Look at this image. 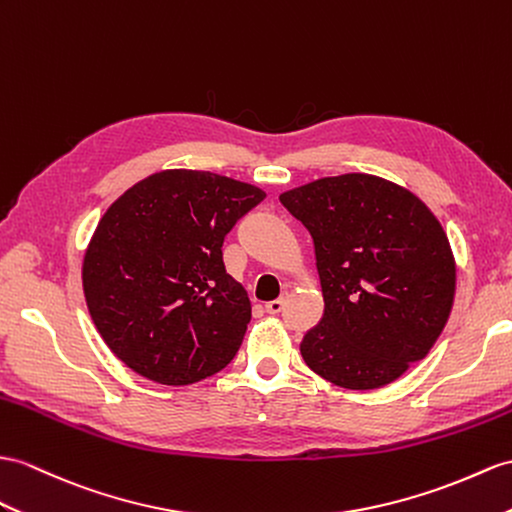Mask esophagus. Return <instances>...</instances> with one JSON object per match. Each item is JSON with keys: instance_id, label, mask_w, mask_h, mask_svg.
<instances>
[{"instance_id": "esophagus-1", "label": "esophagus", "mask_w": 512, "mask_h": 512, "mask_svg": "<svg viewBox=\"0 0 512 512\" xmlns=\"http://www.w3.org/2000/svg\"><path fill=\"white\" fill-rule=\"evenodd\" d=\"M284 308V297H278V299H271V302L265 304V310L269 315H278L280 310Z\"/></svg>"}]
</instances>
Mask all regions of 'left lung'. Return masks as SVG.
<instances>
[{
  "label": "left lung",
  "instance_id": "1",
  "mask_svg": "<svg viewBox=\"0 0 512 512\" xmlns=\"http://www.w3.org/2000/svg\"><path fill=\"white\" fill-rule=\"evenodd\" d=\"M315 243L323 319L299 352L341 389L373 391L426 358L450 319L456 260L421 199L371 173H343L280 195Z\"/></svg>",
  "mask_w": 512,
  "mask_h": 512
}]
</instances>
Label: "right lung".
Returning a JSON list of instances; mask_svg holds the SVG:
<instances>
[{
  "label": "right lung",
  "mask_w": 512,
  "mask_h": 512,
  "mask_svg": "<svg viewBox=\"0 0 512 512\" xmlns=\"http://www.w3.org/2000/svg\"><path fill=\"white\" fill-rule=\"evenodd\" d=\"M267 193L195 169H162L119 195L84 249L82 289L104 343L139 376L182 386L239 352L252 302L223 236Z\"/></svg>",
  "instance_id": "right-lung-1"
}]
</instances>
